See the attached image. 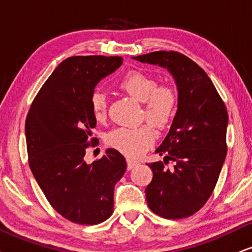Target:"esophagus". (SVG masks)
<instances>
[{
    "label": "esophagus",
    "mask_w": 252,
    "mask_h": 252,
    "mask_svg": "<svg viewBox=\"0 0 252 252\" xmlns=\"http://www.w3.org/2000/svg\"><path fill=\"white\" fill-rule=\"evenodd\" d=\"M137 165H138V161L137 160H133V159L130 158L126 159V166H128V170H132V168L137 166Z\"/></svg>",
    "instance_id": "esophagus-1"
}]
</instances>
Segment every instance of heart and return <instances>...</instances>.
Listing matches in <instances>:
<instances>
[{
  "instance_id": "heart-1",
  "label": "heart",
  "mask_w": 252,
  "mask_h": 252,
  "mask_svg": "<svg viewBox=\"0 0 252 252\" xmlns=\"http://www.w3.org/2000/svg\"><path fill=\"white\" fill-rule=\"evenodd\" d=\"M120 87L137 101L144 102L143 115L157 128H164L176 115L178 97L174 89L167 85H158L152 75L142 71H130L122 76ZM91 109L94 119L103 121L107 116L108 100L103 92L95 91L91 95ZM156 141V131L150 124L128 128L121 126L107 135L108 146L129 156L138 157Z\"/></svg>"
}]
</instances>
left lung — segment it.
<instances>
[{"instance_id":"8db88e82","label":"left lung","mask_w":252,"mask_h":252,"mask_svg":"<svg viewBox=\"0 0 252 252\" xmlns=\"http://www.w3.org/2000/svg\"><path fill=\"white\" fill-rule=\"evenodd\" d=\"M133 59L166 68L178 88V109L159 155L175 161L148 164L152 181L145 189L149 208L165 219L195 214L212 195L227 156L228 113L207 73L189 57L156 51Z\"/></svg>"}]
</instances>
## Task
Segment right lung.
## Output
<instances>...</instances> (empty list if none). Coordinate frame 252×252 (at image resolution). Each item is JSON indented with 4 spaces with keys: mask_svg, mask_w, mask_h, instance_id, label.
<instances>
[{
    "mask_svg": "<svg viewBox=\"0 0 252 252\" xmlns=\"http://www.w3.org/2000/svg\"><path fill=\"white\" fill-rule=\"evenodd\" d=\"M121 57L74 56L41 86L27 121L29 165L50 205L78 224H97L114 212V187L126 170V158L107 149L87 164L86 149L96 146L91 95L101 79L122 65Z\"/></svg>",
    "mask_w": 252,
    "mask_h": 252,
    "instance_id": "right-lung-1",
    "label": "right lung"
}]
</instances>
